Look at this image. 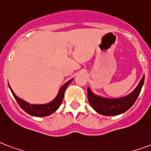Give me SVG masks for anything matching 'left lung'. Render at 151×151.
<instances>
[{
  "label": "left lung",
  "mask_w": 151,
  "mask_h": 151,
  "mask_svg": "<svg viewBox=\"0 0 151 151\" xmlns=\"http://www.w3.org/2000/svg\"><path fill=\"white\" fill-rule=\"evenodd\" d=\"M144 76L134 91L129 95L123 98L109 99L104 98L93 94L88 88V100L90 106L100 114L105 116H114L121 114L126 112L132 106L137 100L139 93L141 92L142 87L144 83Z\"/></svg>",
  "instance_id": "1"
}]
</instances>
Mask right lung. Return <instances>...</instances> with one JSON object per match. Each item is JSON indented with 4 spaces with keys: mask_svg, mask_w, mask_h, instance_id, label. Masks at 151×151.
<instances>
[{
    "mask_svg": "<svg viewBox=\"0 0 151 151\" xmlns=\"http://www.w3.org/2000/svg\"><path fill=\"white\" fill-rule=\"evenodd\" d=\"M72 81V79L67 81L66 83L61 87V90H59V93L58 96L54 98V100L47 104H43V105H31V104L28 103L26 101H23L22 99L19 98L15 95V93H13L12 89L10 88L11 92L13 93V97L16 99L17 102L21 106L22 110H24L25 112L30 114L32 116H36V117H45V116L50 115L51 114L55 112L56 110H58L60 106V105L62 102L63 98H64L65 91L66 90L67 86L70 85V83Z\"/></svg>",
    "mask_w": 151,
    "mask_h": 151,
    "instance_id": "1",
    "label": "right lung"
}]
</instances>
